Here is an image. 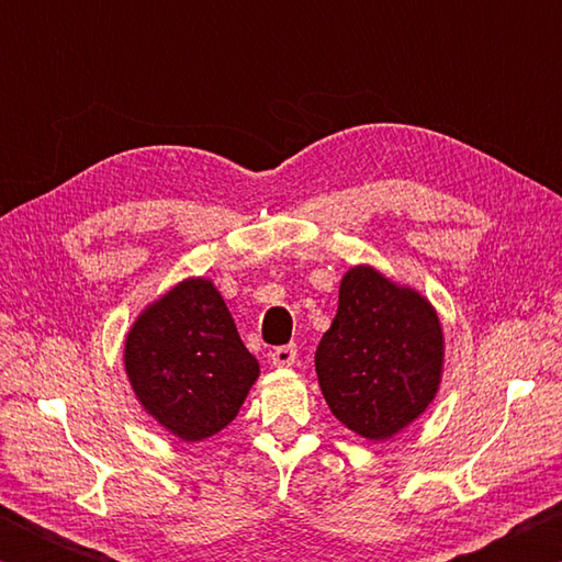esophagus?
Instances as JSON below:
<instances>
[{
    "label": "esophagus",
    "instance_id": "1",
    "mask_svg": "<svg viewBox=\"0 0 562 562\" xmlns=\"http://www.w3.org/2000/svg\"><path fill=\"white\" fill-rule=\"evenodd\" d=\"M270 359H272L274 367H292L294 359H297V347H294V345H284V347L272 349Z\"/></svg>",
    "mask_w": 562,
    "mask_h": 562
}]
</instances>
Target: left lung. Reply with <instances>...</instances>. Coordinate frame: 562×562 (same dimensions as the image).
Segmentation results:
<instances>
[{
    "label": "left lung",
    "mask_w": 562,
    "mask_h": 562,
    "mask_svg": "<svg viewBox=\"0 0 562 562\" xmlns=\"http://www.w3.org/2000/svg\"><path fill=\"white\" fill-rule=\"evenodd\" d=\"M315 369L331 414L361 439L386 441L439 392L441 319L422 292L372 265H355L341 278L337 315L319 341Z\"/></svg>",
    "instance_id": "left-lung-1"
}]
</instances>
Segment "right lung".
Returning <instances> with one entry per match:
<instances>
[{"mask_svg":"<svg viewBox=\"0 0 562 562\" xmlns=\"http://www.w3.org/2000/svg\"><path fill=\"white\" fill-rule=\"evenodd\" d=\"M123 364L148 416L180 441H203L240 412L260 364L221 292L188 278L150 302L126 335Z\"/></svg>","mask_w":562,"mask_h":562,"instance_id":"add662e5","label":"right lung"}]
</instances>
